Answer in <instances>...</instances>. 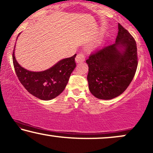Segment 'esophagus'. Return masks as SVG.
Wrapping results in <instances>:
<instances>
[{
	"label": "esophagus",
	"mask_w": 153,
	"mask_h": 153,
	"mask_svg": "<svg viewBox=\"0 0 153 153\" xmlns=\"http://www.w3.org/2000/svg\"><path fill=\"white\" fill-rule=\"evenodd\" d=\"M85 60V57L84 53H79L78 55L76 56V58H75V61H76V63L83 62Z\"/></svg>",
	"instance_id": "obj_1"
}]
</instances>
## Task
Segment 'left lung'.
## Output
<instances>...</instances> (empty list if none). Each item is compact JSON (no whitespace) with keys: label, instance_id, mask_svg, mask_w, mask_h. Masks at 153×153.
I'll list each match as a JSON object with an SVG mask.
<instances>
[{"label":"left lung","instance_id":"obj_1","mask_svg":"<svg viewBox=\"0 0 153 153\" xmlns=\"http://www.w3.org/2000/svg\"><path fill=\"white\" fill-rule=\"evenodd\" d=\"M116 43L92 52L86 60L90 92L101 100H111L123 93L134 78L138 66L136 41L121 24ZM123 48V50H119Z\"/></svg>","mask_w":153,"mask_h":153}]
</instances>
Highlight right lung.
I'll return each mask as SVG.
<instances>
[{
	"label": "right lung",
	"mask_w": 153,
	"mask_h": 153,
	"mask_svg": "<svg viewBox=\"0 0 153 153\" xmlns=\"http://www.w3.org/2000/svg\"><path fill=\"white\" fill-rule=\"evenodd\" d=\"M14 51L13 65L19 80L31 94L42 100H50L59 96L64 90L71 73L76 66L75 54L72 57L61 60L48 70L32 72L19 65Z\"/></svg>",
	"instance_id": "1"
}]
</instances>
